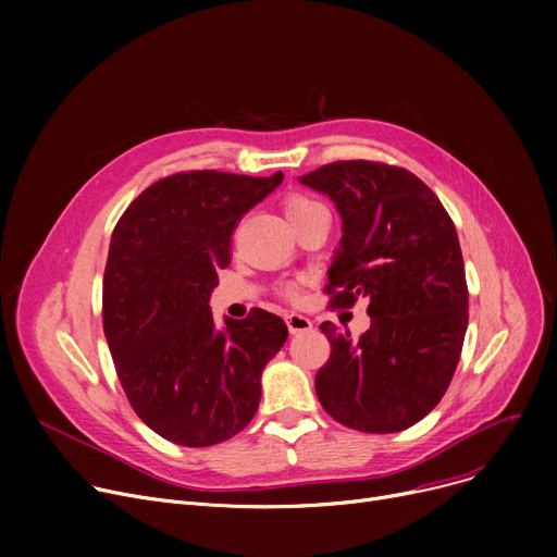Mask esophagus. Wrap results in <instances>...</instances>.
Returning <instances> with one entry per match:
<instances>
[{
  "mask_svg": "<svg viewBox=\"0 0 557 557\" xmlns=\"http://www.w3.org/2000/svg\"><path fill=\"white\" fill-rule=\"evenodd\" d=\"M286 327L290 334H300V332H309L313 323L302 313H286Z\"/></svg>",
  "mask_w": 557,
  "mask_h": 557,
  "instance_id": "34e87169",
  "label": "esophagus"
}]
</instances>
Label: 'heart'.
Returning a JSON list of instances; mask_svg holds the SVG:
<instances>
[{"instance_id":"heart-1","label":"heart","mask_w":557,"mask_h":557,"mask_svg":"<svg viewBox=\"0 0 557 557\" xmlns=\"http://www.w3.org/2000/svg\"><path fill=\"white\" fill-rule=\"evenodd\" d=\"M313 208H320L318 200H313V198H309V196H290V198L286 200V216H288V219H290V216H298V214H305V212H309V210H313ZM286 294H288V296H296L298 288H296V286H288Z\"/></svg>"}]
</instances>
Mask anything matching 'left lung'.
Masks as SVG:
<instances>
[{
  "label": "left lung",
  "instance_id": "left-lung-1",
  "mask_svg": "<svg viewBox=\"0 0 557 557\" xmlns=\"http://www.w3.org/2000/svg\"><path fill=\"white\" fill-rule=\"evenodd\" d=\"M298 181L330 196L343 221L327 271L332 307L370 302L361 338L320 325L332 355L315 374V395L349 429L413 426L443 399L467 330L456 227L437 196L399 166L345 160Z\"/></svg>",
  "mask_w": 557,
  "mask_h": 557
}]
</instances>
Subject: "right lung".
<instances>
[{
	"label": "right lung",
	"instance_id": "obj_1",
	"mask_svg": "<svg viewBox=\"0 0 557 557\" xmlns=\"http://www.w3.org/2000/svg\"><path fill=\"white\" fill-rule=\"evenodd\" d=\"M282 181V171L175 173L144 189L112 232L106 341L133 411L169 443L219 445L257 413L261 372L288 330L263 309L216 327L210 296L234 225Z\"/></svg>",
	"mask_w": 557,
	"mask_h": 557
}]
</instances>
